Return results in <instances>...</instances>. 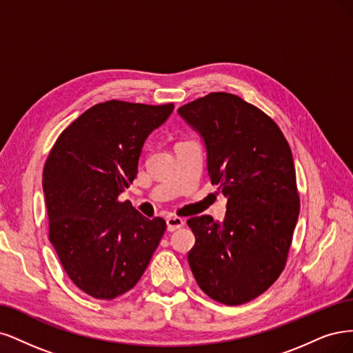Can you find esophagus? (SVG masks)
<instances>
[{
  "mask_svg": "<svg viewBox=\"0 0 353 353\" xmlns=\"http://www.w3.org/2000/svg\"><path fill=\"white\" fill-rule=\"evenodd\" d=\"M165 221H167V230L168 232H174V230L180 229L181 225H185L183 219L176 217V215H170V217H167Z\"/></svg>",
  "mask_w": 353,
  "mask_h": 353,
  "instance_id": "34e87169",
  "label": "esophagus"
}]
</instances>
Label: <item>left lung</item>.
Masks as SVG:
<instances>
[{
    "instance_id": "obj_1",
    "label": "left lung",
    "mask_w": 353,
    "mask_h": 353,
    "mask_svg": "<svg viewBox=\"0 0 353 353\" xmlns=\"http://www.w3.org/2000/svg\"><path fill=\"white\" fill-rule=\"evenodd\" d=\"M177 111L203 138L211 183L227 198L223 221L188 220L192 274L211 299L246 303L288 261L301 208L290 146L274 120L233 94L211 92Z\"/></svg>"
}]
</instances>
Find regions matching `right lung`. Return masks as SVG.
I'll use <instances>...</instances> for the list:
<instances>
[{
	"label": "right lung",
	"mask_w": 353,
	"mask_h": 353,
	"mask_svg": "<svg viewBox=\"0 0 353 353\" xmlns=\"http://www.w3.org/2000/svg\"><path fill=\"white\" fill-rule=\"evenodd\" d=\"M174 105L111 99L67 126L45 161L42 186L52 243L67 276L95 299L139 281L165 232L119 195L138 174L142 146Z\"/></svg>",
	"instance_id": "right-lung-1"
}]
</instances>
